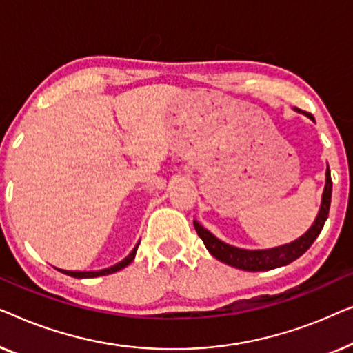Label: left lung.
Returning <instances> with one entry per match:
<instances>
[{"instance_id":"1","label":"left lung","mask_w":353,"mask_h":353,"mask_svg":"<svg viewBox=\"0 0 353 353\" xmlns=\"http://www.w3.org/2000/svg\"><path fill=\"white\" fill-rule=\"evenodd\" d=\"M296 112L301 110L296 108ZM314 121V117L310 113H304ZM326 182L323 188V195H321V205L320 211L316 214L314 224L310 225L304 235L296 238L294 241L286 243V245L269 248V250H243V248H236L224 243L219 238L212 235L208 228L203 227L198 221H193L195 230L198 236L205 243L206 250L216 257L217 261L224 262L227 265L235 267V269L246 270V272H265L272 269H278V267L291 264L297 257H301L304 252L312 246V243L316 240L320 235L321 228H323L325 222L327 219V212H330L331 205V192H332V182H331V172L330 166L326 168Z\"/></svg>"}]
</instances>
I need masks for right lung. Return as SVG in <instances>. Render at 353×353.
I'll return each mask as SVG.
<instances>
[{
	"label": "right lung",
	"mask_w": 353,
	"mask_h": 353,
	"mask_svg": "<svg viewBox=\"0 0 353 353\" xmlns=\"http://www.w3.org/2000/svg\"><path fill=\"white\" fill-rule=\"evenodd\" d=\"M137 248H139V243L134 246V250L129 252V254L121 262H118V264L107 267V269H102V270H91V272H78V270L73 272V270H63V269H57V270L68 276H73V278H96V276H102V275H110V274H115V272H118V270L125 269L126 265L131 264V262L134 261V257H136Z\"/></svg>",
	"instance_id": "add662e5"
}]
</instances>
